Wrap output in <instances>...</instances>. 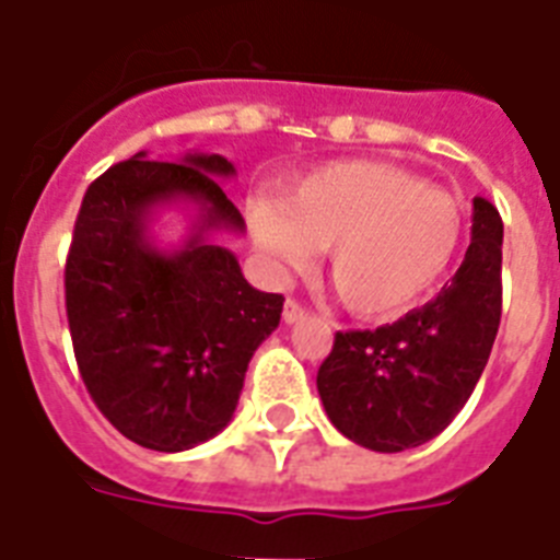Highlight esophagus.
Masks as SVG:
<instances>
[{"mask_svg":"<svg viewBox=\"0 0 560 560\" xmlns=\"http://www.w3.org/2000/svg\"><path fill=\"white\" fill-rule=\"evenodd\" d=\"M281 316H284V322L288 324H295V322H302V318H307V310L295 302V299H288V302H284V313H281Z\"/></svg>","mask_w":560,"mask_h":560,"instance_id":"esophagus-1","label":"esophagus"}]
</instances>
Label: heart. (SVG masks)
<instances>
[{"label":"heart","instance_id":"obj_1","mask_svg":"<svg viewBox=\"0 0 560 560\" xmlns=\"http://www.w3.org/2000/svg\"><path fill=\"white\" fill-rule=\"evenodd\" d=\"M247 224L276 279L330 247V279L352 313L389 318L447 272L464 233L462 205L387 162H332L290 178L284 199L253 196Z\"/></svg>","mask_w":560,"mask_h":560}]
</instances>
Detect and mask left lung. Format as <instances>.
<instances>
[{"label":"left lung","instance_id":"1","mask_svg":"<svg viewBox=\"0 0 560 560\" xmlns=\"http://www.w3.org/2000/svg\"><path fill=\"white\" fill-rule=\"evenodd\" d=\"M501 244L495 205L476 196L462 267L432 302L375 330L336 332L316 384L341 435L375 453H401L462 412L501 324Z\"/></svg>","mask_w":560,"mask_h":560}]
</instances>
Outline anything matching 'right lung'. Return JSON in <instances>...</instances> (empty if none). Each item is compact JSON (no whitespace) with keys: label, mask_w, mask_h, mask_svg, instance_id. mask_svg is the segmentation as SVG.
Segmentation results:
<instances>
[{"label":"right lung","mask_w":560,"mask_h":560,"mask_svg":"<svg viewBox=\"0 0 560 560\" xmlns=\"http://www.w3.org/2000/svg\"><path fill=\"white\" fill-rule=\"evenodd\" d=\"M219 153L153 162L136 153L88 187L68 265L65 304L79 373L125 439L182 453L230 424L258 345L279 327L284 299L244 279L215 233H244L219 178ZM192 209L188 236L159 248L149 224Z\"/></svg>","instance_id":"add662e5"}]
</instances>
